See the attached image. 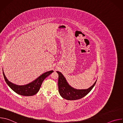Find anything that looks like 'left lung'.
<instances>
[{
    "label": "left lung",
    "instance_id": "1",
    "mask_svg": "<svg viewBox=\"0 0 123 123\" xmlns=\"http://www.w3.org/2000/svg\"><path fill=\"white\" fill-rule=\"evenodd\" d=\"M58 74V91L63 98L68 100H75L81 99L88 94L95 86L97 80L90 87L85 90H77L72 87L67 82L64 75L59 72Z\"/></svg>",
    "mask_w": 123,
    "mask_h": 123
}]
</instances>
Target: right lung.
<instances>
[{
	"instance_id": "obj_1",
	"label": "right lung",
	"mask_w": 123,
	"mask_h": 123,
	"mask_svg": "<svg viewBox=\"0 0 123 123\" xmlns=\"http://www.w3.org/2000/svg\"><path fill=\"white\" fill-rule=\"evenodd\" d=\"M53 72V71L47 72L43 74L31 82L30 83L25 85L20 86L17 85L10 82L6 78L3 69V74L5 80L7 85L10 87V88L16 93L22 96H32L37 93L40 88L44 80Z\"/></svg>"
}]
</instances>
